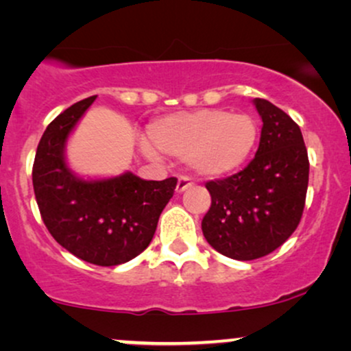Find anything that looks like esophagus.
Returning a JSON list of instances; mask_svg holds the SVG:
<instances>
[{
  "mask_svg": "<svg viewBox=\"0 0 351 351\" xmlns=\"http://www.w3.org/2000/svg\"><path fill=\"white\" fill-rule=\"evenodd\" d=\"M192 187V180L189 179L187 176H182L179 177V180H177V187H176V192L177 193H182L187 191V189Z\"/></svg>",
  "mask_w": 351,
  "mask_h": 351,
  "instance_id": "obj_1",
  "label": "esophagus"
}]
</instances>
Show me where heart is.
Wrapping results in <instances>:
<instances>
[{
	"label": "heart",
	"instance_id": "1",
	"mask_svg": "<svg viewBox=\"0 0 351 351\" xmlns=\"http://www.w3.org/2000/svg\"><path fill=\"white\" fill-rule=\"evenodd\" d=\"M256 123L248 114L204 108L158 118L147 126L151 146L185 159L200 176L233 172L248 159L256 143Z\"/></svg>",
	"mask_w": 351,
	"mask_h": 351
}]
</instances>
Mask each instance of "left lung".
I'll return each mask as SVG.
<instances>
[{
  "label": "left lung",
  "instance_id": "1",
  "mask_svg": "<svg viewBox=\"0 0 351 351\" xmlns=\"http://www.w3.org/2000/svg\"><path fill=\"white\" fill-rule=\"evenodd\" d=\"M256 156L245 169L205 184L212 205L202 232L212 248L238 261L278 250L298 228L306 205L308 158L298 123L265 98Z\"/></svg>",
  "mask_w": 351,
  "mask_h": 351
}]
</instances>
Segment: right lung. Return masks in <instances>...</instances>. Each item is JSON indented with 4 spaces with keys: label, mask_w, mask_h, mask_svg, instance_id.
<instances>
[{
    "label": "right lung",
    "mask_w": 351,
    "mask_h": 351,
    "mask_svg": "<svg viewBox=\"0 0 351 351\" xmlns=\"http://www.w3.org/2000/svg\"><path fill=\"white\" fill-rule=\"evenodd\" d=\"M95 98L77 101L47 126L36 151L32 185L53 240L86 263L117 266L149 246L177 179L143 180L131 172L106 180L73 176L64 159L65 141Z\"/></svg>",
    "instance_id": "1"
}]
</instances>
